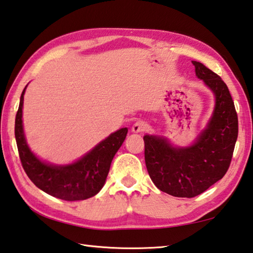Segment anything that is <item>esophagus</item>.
<instances>
[{
  "instance_id": "34e87169",
  "label": "esophagus",
  "mask_w": 253,
  "mask_h": 253,
  "mask_svg": "<svg viewBox=\"0 0 253 253\" xmlns=\"http://www.w3.org/2000/svg\"><path fill=\"white\" fill-rule=\"evenodd\" d=\"M146 128H147V125L146 124L144 123V122H141V121H138V122H136L134 125H132V127H131V130H132V132H142V131H145L146 130Z\"/></svg>"
}]
</instances>
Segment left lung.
I'll return each mask as SVG.
<instances>
[{"instance_id":"8db88e82","label":"left lung","mask_w":253,"mask_h":253,"mask_svg":"<svg viewBox=\"0 0 253 253\" xmlns=\"http://www.w3.org/2000/svg\"><path fill=\"white\" fill-rule=\"evenodd\" d=\"M192 64L197 77L215 97L206 129L194 145L185 148L172 147L163 137L144 136L145 163L151 180L159 190L180 198L203 194L226 174L238 138V116L226 83L203 63Z\"/></svg>"}]
</instances>
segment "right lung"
<instances>
[{
  "mask_svg": "<svg viewBox=\"0 0 253 253\" xmlns=\"http://www.w3.org/2000/svg\"><path fill=\"white\" fill-rule=\"evenodd\" d=\"M22 91L15 117V139L24 171L34 185L46 194L66 201L85 200L98 194L111 168L112 160L126 138L127 128H122L100 141L89 153L65 166H55L41 162L26 144L23 130Z\"/></svg>",
  "mask_w": 253,
  "mask_h": 253,
  "instance_id": "obj_1",
  "label": "right lung"
}]
</instances>
